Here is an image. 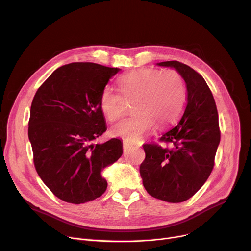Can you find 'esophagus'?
Listing matches in <instances>:
<instances>
[{
    "instance_id": "obj_1",
    "label": "esophagus",
    "mask_w": 251,
    "mask_h": 251,
    "mask_svg": "<svg viewBox=\"0 0 251 251\" xmlns=\"http://www.w3.org/2000/svg\"><path fill=\"white\" fill-rule=\"evenodd\" d=\"M134 146H135V143H133V142H130V141H127V140L123 141V150L124 151H128L130 148H132Z\"/></svg>"
}]
</instances>
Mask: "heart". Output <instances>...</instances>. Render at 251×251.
I'll return each mask as SVG.
<instances>
[{
	"label": "heart",
	"mask_w": 251,
	"mask_h": 251,
	"mask_svg": "<svg viewBox=\"0 0 251 251\" xmlns=\"http://www.w3.org/2000/svg\"><path fill=\"white\" fill-rule=\"evenodd\" d=\"M119 83L123 96L133 99L134 114L117 124L112 133L127 140L141 139L155 123L161 127L173 123L185 104V81L175 69L139 68L122 75ZM100 105L110 122L118 121L124 115V99L110 86L101 90Z\"/></svg>",
	"instance_id": "heart-1"
}]
</instances>
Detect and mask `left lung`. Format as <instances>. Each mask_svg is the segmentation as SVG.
<instances>
[{"mask_svg": "<svg viewBox=\"0 0 251 251\" xmlns=\"http://www.w3.org/2000/svg\"><path fill=\"white\" fill-rule=\"evenodd\" d=\"M157 65L181 73L187 88L186 104L159 142L143 144L146 159L139 171L150 195L176 203L192 197L212 173L221 139L219 115L212 91L199 72L178 61Z\"/></svg>", "mask_w": 251, "mask_h": 251, "instance_id": "obj_1", "label": "left lung"}]
</instances>
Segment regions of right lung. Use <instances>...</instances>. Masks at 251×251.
I'll list each match as a JSON object with an SVG mask.
<instances>
[{
	"label": "right lung",
	"mask_w": 251,
	"mask_h": 251,
	"mask_svg": "<svg viewBox=\"0 0 251 251\" xmlns=\"http://www.w3.org/2000/svg\"><path fill=\"white\" fill-rule=\"evenodd\" d=\"M121 69L71 63L50 74L32 100L28 137L38 176L58 199L74 204L101 196L108 183L100 172L123 153L122 142L91 141L105 128L101 90Z\"/></svg>",
	"instance_id": "obj_1"
}]
</instances>
